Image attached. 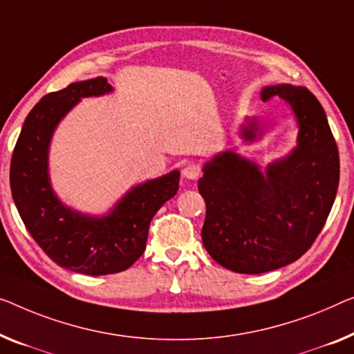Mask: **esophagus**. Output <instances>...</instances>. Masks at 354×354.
I'll return each mask as SVG.
<instances>
[{
    "label": "esophagus",
    "mask_w": 354,
    "mask_h": 354,
    "mask_svg": "<svg viewBox=\"0 0 354 354\" xmlns=\"http://www.w3.org/2000/svg\"><path fill=\"white\" fill-rule=\"evenodd\" d=\"M183 176L186 179H197L200 176V167L197 163H187L183 168Z\"/></svg>",
    "instance_id": "obj_1"
}]
</instances>
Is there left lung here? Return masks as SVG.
Returning a JSON list of instances; mask_svg holds the SVG:
<instances>
[{"label": "left lung", "instance_id": "left-lung-1", "mask_svg": "<svg viewBox=\"0 0 354 354\" xmlns=\"http://www.w3.org/2000/svg\"><path fill=\"white\" fill-rule=\"evenodd\" d=\"M263 102L281 98L299 125L297 147L261 171L232 151L203 165L198 192L207 203L205 250L221 266L257 275L297 261L313 245L334 205L340 159L326 113L307 87H263ZM259 131L256 119L241 129L246 141ZM261 135V133H259Z\"/></svg>", "mask_w": 354, "mask_h": 354}]
</instances>
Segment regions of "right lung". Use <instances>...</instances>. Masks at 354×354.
Listing matches in <instances>:
<instances>
[{
	"label": "right lung",
	"mask_w": 354,
	"mask_h": 354,
	"mask_svg": "<svg viewBox=\"0 0 354 354\" xmlns=\"http://www.w3.org/2000/svg\"><path fill=\"white\" fill-rule=\"evenodd\" d=\"M111 91L108 79L98 76L44 95L26 115L10 159V191L26 230L60 267L92 277L119 273L140 259L152 218L179 184L178 170L138 184L102 218L60 202L47 171L55 127L81 98Z\"/></svg>",
	"instance_id": "add662e5"
}]
</instances>
